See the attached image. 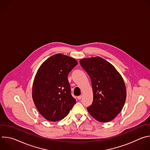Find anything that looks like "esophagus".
<instances>
[{
	"instance_id": "1",
	"label": "esophagus",
	"mask_w": 150,
	"mask_h": 150,
	"mask_svg": "<svg viewBox=\"0 0 150 150\" xmlns=\"http://www.w3.org/2000/svg\"><path fill=\"white\" fill-rule=\"evenodd\" d=\"M82 96H78V97H77V98H78V100H81V99L82 98Z\"/></svg>"
}]
</instances>
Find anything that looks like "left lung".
Instances as JSON below:
<instances>
[{
    "instance_id": "left-lung-1",
    "label": "left lung",
    "mask_w": 150,
    "mask_h": 150,
    "mask_svg": "<svg viewBox=\"0 0 150 150\" xmlns=\"http://www.w3.org/2000/svg\"><path fill=\"white\" fill-rule=\"evenodd\" d=\"M80 65L91 78L93 101L89 113L100 122L112 120L121 112L126 97L123 79L115 68L100 57L82 59Z\"/></svg>"
}]
</instances>
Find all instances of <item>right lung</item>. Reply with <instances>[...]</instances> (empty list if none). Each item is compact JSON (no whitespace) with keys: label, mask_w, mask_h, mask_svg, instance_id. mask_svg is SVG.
Returning a JSON list of instances; mask_svg holds the SVG:
<instances>
[{"label":"right lung","mask_w":150,"mask_h":150,"mask_svg":"<svg viewBox=\"0 0 150 150\" xmlns=\"http://www.w3.org/2000/svg\"><path fill=\"white\" fill-rule=\"evenodd\" d=\"M71 57L56 54L42 63L33 85V99L40 113L49 121L56 122L68 115L76 100L72 96L68 79L77 65Z\"/></svg>","instance_id":"right-lung-1"}]
</instances>
